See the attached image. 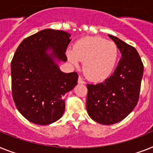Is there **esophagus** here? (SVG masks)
<instances>
[{
  "mask_svg": "<svg viewBox=\"0 0 153 153\" xmlns=\"http://www.w3.org/2000/svg\"><path fill=\"white\" fill-rule=\"evenodd\" d=\"M78 84H84V81L82 79V78L80 76L78 77Z\"/></svg>",
  "mask_w": 153,
  "mask_h": 153,
  "instance_id": "obj_1",
  "label": "esophagus"
}]
</instances>
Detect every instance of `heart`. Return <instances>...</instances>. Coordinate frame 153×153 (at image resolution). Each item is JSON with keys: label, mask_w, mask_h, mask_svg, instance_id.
Masks as SVG:
<instances>
[{"label": "heart", "mask_w": 153, "mask_h": 153, "mask_svg": "<svg viewBox=\"0 0 153 153\" xmlns=\"http://www.w3.org/2000/svg\"><path fill=\"white\" fill-rule=\"evenodd\" d=\"M72 65L83 63L86 76L93 81H102L113 74L119 59L117 45L100 36H85L78 40L73 48L66 50Z\"/></svg>", "instance_id": "b5f03b06"}]
</instances>
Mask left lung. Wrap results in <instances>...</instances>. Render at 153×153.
<instances>
[{
  "label": "left lung",
  "mask_w": 153,
  "mask_h": 153,
  "mask_svg": "<svg viewBox=\"0 0 153 153\" xmlns=\"http://www.w3.org/2000/svg\"><path fill=\"white\" fill-rule=\"evenodd\" d=\"M117 45L121 59L113 74L97 84H87V111L101 124L118 123L133 111L139 98L143 63L134 47L108 35Z\"/></svg>",
  "instance_id": "8db88e82"
}]
</instances>
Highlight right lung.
Returning <instances> with one entry per match:
<instances>
[{
  "label": "right lung",
  "mask_w": 153,
  "mask_h": 153,
  "mask_svg": "<svg viewBox=\"0 0 153 153\" xmlns=\"http://www.w3.org/2000/svg\"><path fill=\"white\" fill-rule=\"evenodd\" d=\"M70 36L46 29L24 39L16 49L11 63L12 97L31 123L48 125L60 119L65 111L62 97L77 84L76 72L65 74L58 65L67 61Z\"/></svg>",
  "instance_id": "right-lung-1"
}]
</instances>
